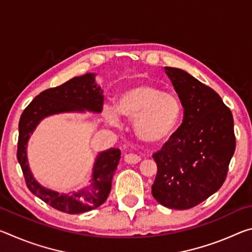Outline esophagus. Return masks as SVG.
<instances>
[{
    "label": "esophagus",
    "instance_id": "34e87169",
    "mask_svg": "<svg viewBox=\"0 0 252 252\" xmlns=\"http://www.w3.org/2000/svg\"><path fill=\"white\" fill-rule=\"evenodd\" d=\"M125 161L129 164H135L141 161V158H140V156L135 155V153H127V155L125 156Z\"/></svg>",
    "mask_w": 252,
    "mask_h": 252
}]
</instances>
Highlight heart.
<instances>
[{
    "label": "heart",
    "mask_w": 252,
    "mask_h": 252,
    "mask_svg": "<svg viewBox=\"0 0 252 252\" xmlns=\"http://www.w3.org/2000/svg\"><path fill=\"white\" fill-rule=\"evenodd\" d=\"M181 112V103L176 95L151 84H135L121 92L116 111L105 109L104 116L112 125L118 122V116L134 120L138 138L149 144H158L173 134Z\"/></svg>",
    "instance_id": "1"
}]
</instances>
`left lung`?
I'll return each instance as SVG.
<instances>
[{
  "label": "left lung",
  "mask_w": 252,
  "mask_h": 252,
  "mask_svg": "<svg viewBox=\"0 0 252 252\" xmlns=\"http://www.w3.org/2000/svg\"><path fill=\"white\" fill-rule=\"evenodd\" d=\"M183 106V120L160 151L152 195L162 206L186 210L218 191L236 150L232 113L218 93L188 72L164 67Z\"/></svg>",
  "instance_id": "left-lung-1"
}]
</instances>
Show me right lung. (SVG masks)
I'll use <instances>...</instances> for the list:
<instances>
[{
  "mask_svg": "<svg viewBox=\"0 0 252 252\" xmlns=\"http://www.w3.org/2000/svg\"><path fill=\"white\" fill-rule=\"evenodd\" d=\"M94 76L93 73L75 76L62 85L41 92L25 108L19 122L16 156L29 190L51 207L70 215L90 211L104 203L111 191V183L121 158V151L112 148L99 153L93 167L90 188L72 194H60L42 187L34 179L28 163V141L42 119L52 114L84 112V110L100 113L103 105V91L96 85Z\"/></svg>",
  "mask_w": 252,
  "mask_h": 252,
  "instance_id": "add662e5",
  "label": "right lung"
}]
</instances>
